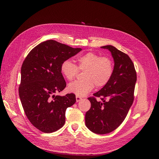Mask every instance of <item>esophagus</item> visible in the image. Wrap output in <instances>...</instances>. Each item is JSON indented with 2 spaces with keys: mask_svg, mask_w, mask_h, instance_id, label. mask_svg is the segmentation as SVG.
I'll return each instance as SVG.
<instances>
[{
  "mask_svg": "<svg viewBox=\"0 0 159 159\" xmlns=\"http://www.w3.org/2000/svg\"><path fill=\"white\" fill-rule=\"evenodd\" d=\"M75 98H76V102H80V101L81 100V99H82V98H81V97H80V96H78V95H76Z\"/></svg>",
  "mask_w": 159,
  "mask_h": 159,
  "instance_id": "34e87169",
  "label": "esophagus"
}]
</instances>
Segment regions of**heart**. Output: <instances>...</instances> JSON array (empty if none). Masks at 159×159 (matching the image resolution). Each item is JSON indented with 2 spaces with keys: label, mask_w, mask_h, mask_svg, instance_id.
Segmentation results:
<instances>
[{
  "label": "heart",
  "mask_w": 159,
  "mask_h": 159,
  "mask_svg": "<svg viewBox=\"0 0 159 159\" xmlns=\"http://www.w3.org/2000/svg\"><path fill=\"white\" fill-rule=\"evenodd\" d=\"M78 62L77 66L70 60H66L61 65L62 74L69 81L75 78L79 70H84V79L74 81L68 85L69 91L76 95H85L93 89L95 85L98 88L103 87L113 74V61L108 56H100L97 53L89 52L80 56Z\"/></svg>",
  "instance_id": "b5f03b06"
}]
</instances>
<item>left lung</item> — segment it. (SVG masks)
Wrapping results in <instances>:
<instances>
[{
    "instance_id": "8db88e82",
    "label": "left lung",
    "mask_w": 159,
    "mask_h": 159,
    "mask_svg": "<svg viewBox=\"0 0 159 159\" xmlns=\"http://www.w3.org/2000/svg\"><path fill=\"white\" fill-rule=\"evenodd\" d=\"M102 48L111 53L115 62L113 74L102 89L88 98L91 107L85 113L86 127L101 134L112 132L125 119L133 102L137 81L135 68L127 54L111 45ZM96 97H100L102 102Z\"/></svg>"
}]
</instances>
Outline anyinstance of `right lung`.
<instances>
[{
	"label": "right lung",
	"mask_w": 159,
	"mask_h": 159,
	"mask_svg": "<svg viewBox=\"0 0 159 159\" xmlns=\"http://www.w3.org/2000/svg\"><path fill=\"white\" fill-rule=\"evenodd\" d=\"M81 50L49 40L34 48L23 61L19 96L27 118L42 132L52 133L63 127L66 109L76 102L74 93H55L66 86L61 63Z\"/></svg>",
	"instance_id": "right-lung-1"
}]
</instances>
